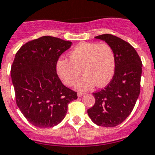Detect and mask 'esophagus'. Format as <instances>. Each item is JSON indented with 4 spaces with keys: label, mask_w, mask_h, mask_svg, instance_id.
Wrapping results in <instances>:
<instances>
[{
    "label": "esophagus",
    "mask_w": 155,
    "mask_h": 155,
    "mask_svg": "<svg viewBox=\"0 0 155 155\" xmlns=\"http://www.w3.org/2000/svg\"><path fill=\"white\" fill-rule=\"evenodd\" d=\"M84 94H85V93H83V92H78L77 95H78V97H81V96L84 95Z\"/></svg>",
    "instance_id": "34e87169"
}]
</instances>
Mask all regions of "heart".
Masks as SVG:
<instances>
[{
  "label": "heart",
  "instance_id": "b5f03b06",
  "mask_svg": "<svg viewBox=\"0 0 155 155\" xmlns=\"http://www.w3.org/2000/svg\"><path fill=\"white\" fill-rule=\"evenodd\" d=\"M68 60L60 59L56 71L64 84L73 85L81 72L84 75L75 84L79 91H87L95 85L102 87L112 80L115 71V55L110 45L81 42L68 54Z\"/></svg>",
  "mask_w": 155,
  "mask_h": 155
}]
</instances>
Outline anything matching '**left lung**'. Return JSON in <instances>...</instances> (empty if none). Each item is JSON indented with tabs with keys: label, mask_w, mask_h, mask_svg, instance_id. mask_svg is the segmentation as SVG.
<instances>
[{
	"label": "left lung",
	"mask_w": 155,
	"mask_h": 155,
	"mask_svg": "<svg viewBox=\"0 0 155 155\" xmlns=\"http://www.w3.org/2000/svg\"><path fill=\"white\" fill-rule=\"evenodd\" d=\"M110 45L115 55V71L110 84L93 93L95 103L87 110L92 121L98 126L115 127L132 113L140 93L142 61L128 42L113 35L96 36Z\"/></svg>",
	"instance_id": "left-lung-1"
}]
</instances>
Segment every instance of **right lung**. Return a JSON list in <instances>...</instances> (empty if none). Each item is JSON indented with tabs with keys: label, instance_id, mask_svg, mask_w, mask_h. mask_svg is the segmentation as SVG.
<instances>
[{
	"label": "right lung",
	"instance_id": "obj_1",
	"mask_svg": "<svg viewBox=\"0 0 155 155\" xmlns=\"http://www.w3.org/2000/svg\"><path fill=\"white\" fill-rule=\"evenodd\" d=\"M71 41L43 36L28 41L16 53L11 77L16 104L27 120L38 128H51L62 121L68 105L77 93L66 87L56 71V63Z\"/></svg>",
	"mask_w": 155,
	"mask_h": 155
}]
</instances>
